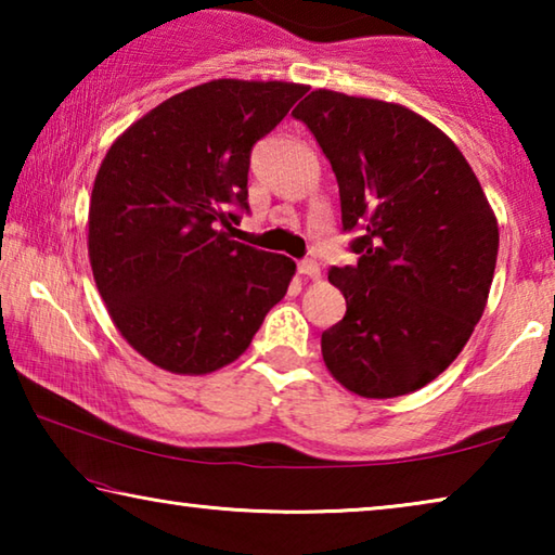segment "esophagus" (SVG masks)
I'll return each mask as SVG.
<instances>
[{
	"instance_id": "obj_1",
	"label": "esophagus",
	"mask_w": 555,
	"mask_h": 555,
	"mask_svg": "<svg viewBox=\"0 0 555 555\" xmlns=\"http://www.w3.org/2000/svg\"><path fill=\"white\" fill-rule=\"evenodd\" d=\"M298 274L311 276V279H321V264L315 259H304L298 261Z\"/></svg>"
}]
</instances>
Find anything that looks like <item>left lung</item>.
<instances>
[{
  "label": "left lung",
  "mask_w": 555,
  "mask_h": 555,
  "mask_svg": "<svg viewBox=\"0 0 555 555\" xmlns=\"http://www.w3.org/2000/svg\"><path fill=\"white\" fill-rule=\"evenodd\" d=\"M340 188L354 267H333L347 311L321 337L325 367L360 397L434 382L463 350L490 296L500 228L460 149L393 102L313 90L294 109Z\"/></svg>",
  "instance_id": "left-lung-1"
}]
</instances>
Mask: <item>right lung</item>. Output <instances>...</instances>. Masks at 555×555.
Listing matches in <instances>:
<instances>
[{
  "mask_svg": "<svg viewBox=\"0 0 555 555\" xmlns=\"http://www.w3.org/2000/svg\"><path fill=\"white\" fill-rule=\"evenodd\" d=\"M306 86L210 80L137 119L102 158L88 212L92 276L121 337L156 367L237 360L296 264L234 237L249 154Z\"/></svg>",
  "mask_w": 555,
  "mask_h": 555,
  "instance_id": "right-lung-1",
  "label": "right lung"
}]
</instances>
